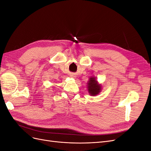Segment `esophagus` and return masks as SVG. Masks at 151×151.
<instances>
[{
	"label": "esophagus",
	"instance_id": "esophagus-1",
	"mask_svg": "<svg viewBox=\"0 0 151 151\" xmlns=\"http://www.w3.org/2000/svg\"><path fill=\"white\" fill-rule=\"evenodd\" d=\"M71 76V77H75V76H74V75H71V76Z\"/></svg>",
	"mask_w": 151,
	"mask_h": 151
}]
</instances>
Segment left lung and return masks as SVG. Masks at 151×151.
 <instances>
[{"instance_id":"1","label":"left lung","mask_w":151,"mask_h":151,"mask_svg":"<svg viewBox=\"0 0 151 151\" xmlns=\"http://www.w3.org/2000/svg\"><path fill=\"white\" fill-rule=\"evenodd\" d=\"M88 90L89 94L96 96L101 90V85L99 84L94 77H91L88 83Z\"/></svg>"}]
</instances>
